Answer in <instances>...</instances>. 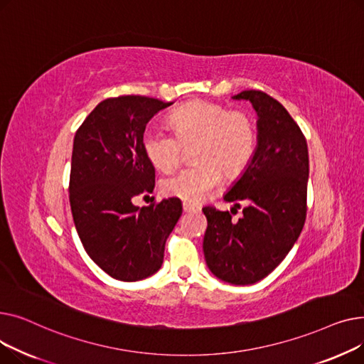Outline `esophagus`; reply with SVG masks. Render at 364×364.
<instances>
[{
  "label": "esophagus",
  "instance_id": "34e87169",
  "mask_svg": "<svg viewBox=\"0 0 364 364\" xmlns=\"http://www.w3.org/2000/svg\"><path fill=\"white\" fill-rule=\"evenodd\" d=\"M183 209H184V213H193V211H198L199 206H196L193 203H188V202H183Z\"/></svg>",
  "mask_w": 364,
  "mask_h": 364
}]
</instances>
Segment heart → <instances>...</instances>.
<instances>
[{
    "label": "heart",
    "mask_w": 364,
    "mask_h": 364,
    "mask_svg": "<svg viewBox=\"0 0 364 364\" xmlns=\"http://www.w3.org/2000/svg\"><path fill=\"white\" fill-rule=\"evenodd\" d=\"M174 136L147 131L141 147L147 161L162 172L177 168L186 150L195 165L162 180V193L188 203H199L221 181L235 178L250 165L257 149V122L246 110L195 100L168 117Z\"/></svg>",
    "instance_id": "1"
}]
</instances>
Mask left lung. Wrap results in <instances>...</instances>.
I'll list each match as a JSON object with an SVG mask.
<instances>
[{"mask_svg": "<svg viewBox=\"0 0 364 364\" xmlns=\"http://www.w3.org/2000/svg\"><path fill=\"white\" fill-rule=\"evenodd\" d=\"M258 114V146L227 202H247L243 217L205 206L203 254L208 269L232 284H252L269 276L298 240L307 217L309 147L298 124L276 99L246 90ZM235 206H239L236 203Z\"/></svg>", "mask_w": 364, "mask_h": 364, "instance_id": "8db88e82", "label": "left lung"}]
</instances>
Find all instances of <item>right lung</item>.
Masks as SVG:
<instances>
[{
	"label": "right lung",
	"instance_id": "right-lung-1",
	"mask_svg": "<svg viewBox=\"0 0 364 364\" xmlns=\"http://www.w3.org/2000/svg\"><path fill=\"white\" fill-rule=\"evenodd\" d=\"M172 102L119 95L100 102L75 134L69 200L85 252L110 277L136 282L156 273L165 242L181 217L180 199L139 208L155 168L141 141L147 122Z\"/></svg>",
	"mask_w": 364,
	"mask_h": 364
}]
</instances>
